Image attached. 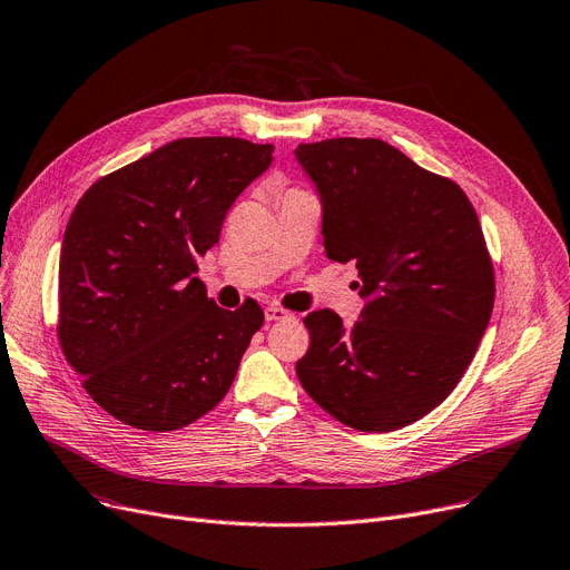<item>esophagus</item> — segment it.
<instances>
[{
    "instance_id": "esophagus-1",
    "label": "esophagus",
    "mask_w": 570,
    "mask_h": 570,
    "mask_svg": "<svg viewBox=\"0 0 570 570\" xmlns=\"http://www.w3.org/2000/svg\"><path fill=\"white\" fill-rule=\"evenodd\" d=\"M288 316H291V312H286V309L277 307V305L265 307V321H284V318H288Z\"/></svg>"
}]
</instances>
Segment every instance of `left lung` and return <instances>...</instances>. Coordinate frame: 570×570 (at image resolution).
I'll list each match as a JSON object with an SVG mask.
<instances>
[{
    "instance_id": "1",
    "label": "left lung",
    "mask_w": 570,
    "mask_h": 570,
    "mask_svg": "<svg viewBox=\"0 0 570 570\" xmlns=\"http://www.w3.org/2000/svg\"><path fill=\"white\" fill-rule=\"evenodd\" d=\"M321 200L325 256L355 263L370 303L346 327L305 316L295 365L340 423L393 432L439 406L466 372L492 316L494 273L466 194L379 138L295 147Z\"/></svg>"
}]
</instances>
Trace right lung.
I'll return each instance as SVG.
<instances>
[{
  "mask_svg": "<svg viewBox=\"0 0 570 570\" xmlns=\"http://www.w3.org/2000/svg\"><path fill=\"white\" fill-rule=\"evenodd\" d=\"M273 145L179 138L89 187L59 254L57 335L104 411L170 432L215 409L263 325L228 312L194 277L235 198L273 164Z\"/></svg>",
  "mask_w": 570,
  "mask_h": 570,
  "instance_id": "obj_1",
  "label": "right lung"
}]
</instances>
